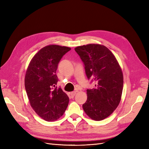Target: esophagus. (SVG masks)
<instances>
[{
	"label": "esophagus",
	"mask_w": 149,
	"mask_h": 149,
	"mask_svg": "<svg viewBox=\"0 0 149 149\" xmlns=\"http://www.w3.org/2000/svg\"><path fill=\"white\" fill-rule=\"evenodd\" d=\"M76 93V91H73V92L70 93V96H71V98H73L74 96H75Z\"/></svg>",
	"instance_id": "esophagus-1"
}]
</instances>
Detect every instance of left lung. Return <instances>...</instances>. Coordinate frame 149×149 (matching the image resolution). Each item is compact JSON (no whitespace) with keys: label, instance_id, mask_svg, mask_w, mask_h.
<instances>
[{"label":"left lung","instance_id":"1","mask_svg":"<svg viewBox=\"0 0 149 149\" xmlns=\"http://www.w3.org/2000/svg\"><path fill=\"white\" fill-rule=\"evenodd\" d=\"M84 65L88 79L95 88L87 89L84 112L94 120L109 116L119 104L123 89V74L115 56L106 47L88 44L74 48Z\"/></svg>","mask_w":149,"mask_h":149}]
</instances>
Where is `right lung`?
Listing matches in <instances>:
<instances>
[{"mask_svg":"<svg viewBox=\"0 0 149 149\" xmlns=\"http://www.w3.org/2000/svg\"><path fill=\"white\" fill-rule=\"evenodd\" d=\"M70 47L49 45L42 48L30 61L25 77V87L30 106L40 118L53 121L63 115L69 97L57 88L58 65Z\"/></svg>","mask_w":149,"mask_h":149,"instance_id":"1","label":"right lung"}]
</instances>
